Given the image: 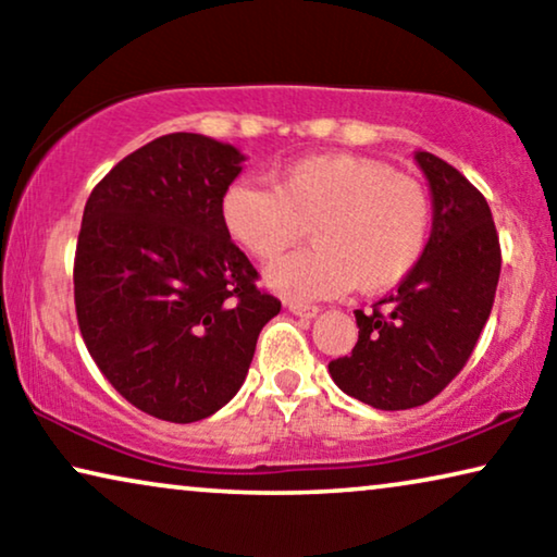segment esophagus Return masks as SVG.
I'll return each instance as SVG.
<instances>
[{
  "label": "esophagus",
  "instance_id": "esophagus-1",
  "mask_svg": "<svg viewBox=\"0 0 557 557\" xmlns=\"http://www.w3.org/2000/svg\"><path fill=\"white\" fill-rule=\"evenodd\" d=\"M288 311L296 317H317L319 314V307H314V304H304V301H288Z\"/></svg>",
  "mask_w": 557,
  "mask_h": 557
}]
</instances>
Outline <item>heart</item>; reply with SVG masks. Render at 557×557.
Returning <instances> with one entry per match:
<instances>
[{
  "label": "heart",
  "mask_w": 557,
  "mask_h": 557,
  "mask_svg": "<svg viewBox=\"0 0 557 557\" xmlns=\"http://www.w3.org/2000/svg\"><path fill=\"white\" fill-rule=\"evenodd\" d=\"M273 187L231 182L220 225L256 261H276L311 225L317 246L269 269V286L292 299H330L349 288L380 294L423 261L433 202L421 180L380 159L332 151L271 174Z\"/></svg>",
  "instance_id": "obj_1"
}]
</instances>
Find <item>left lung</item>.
Returning a JSON list of instances; mask_svg holds the SVG:
<instances>
[{"label":"left lung","instance_id":"8db88e82","mask_svg":"<svg viewBox=\"0 0 557 557\" xmlns=\"http://www.w3.org/2000/svg\"><path fill=\"white\" fill-rule=\"evenodd\" d=\"M416 162L433 195L429 250L398 294L368 314L355 311L352 355L330 362L342 391L380 410L423 406L459 375L490 319L502 269L484 195L431 151H416Z\"/></svg>","mask_w":557,"mask_h":557}]
</instances>
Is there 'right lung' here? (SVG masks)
<instances>
[{
	"label": "right lung",
	"mask_w": 557,
	"mask_h": 557,
	"mask_svg": "<svg viewBox=\"0 0 557 557\" xmlns=\"http://www.w3.org/2000/svg\"><path fill=\"white\" fill-rule=\"evenodd\" d=\"M243 154L166 134L90 193L75 246V317L121 398L170 423L202 421L240 391L281 301L220 225Z\"/></svg>",
	"instance_id": "1"
}]
</instances>
